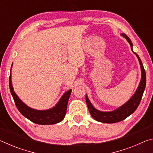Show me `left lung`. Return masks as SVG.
Listing matches in <instances>:
<instances>
[{
	"label": "left lung",
	"instance_id": "1",
	"mask_svg": "<svg viewBox=\"0 0 153 153\" xmlns=\"http://www.w3.org/2000/svg\"><path fill=\"white\" fill-rule=\"evenodd\" d=\"M121 36H123V37L128 40V42L129 43V45H130L131 51H132L133 53L135 54L138 59L139 63L141 67L142 78L138 89L136 90V92L134 93L132 97H131L130 99H129L128 102H126L123 105L121 106V107H119L115 111H111V112H102V111H100L96 109V108L93 107L92 103L90 102L88 98V97L86 95V104L90 113V115H91L92 117L94 118L95 120L99 121V122L106 123H117L119 122V121L125 120L126 118L128 117V116L131 115V114H132L134 111L136 110V108H138L140 102V100L142 99V95H143L145 87H146V72H145L142 61L140 60V59L139 56L133 51V45L132 43H131V40L129 39V37H128V36H126L125 33H121Z\"/></svg>",
	"mask_w": 153,
	"mask_h": 153
}]
</instances>
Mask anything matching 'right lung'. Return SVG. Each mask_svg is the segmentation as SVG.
I'll return each mask as SVG.
<instances>
[{
    "instance_id": "1",
    "label": "right lung",
    "mask_w": 153,
    "mask_h": 153,
    "mask_svg": "<svg viewBox=\"0 0 153 153\" xmlns=\"http://www.w3.org/2000/svg\"><path fill=\"white\" fill-rule=\"evenodd\" d=\"M9 88L17 109L24 117L33 123L40 125L55 124L61 122L65 116L67 103L71 93V90L65 93L55 107L48 110L39 111L27 107L15 94L12 86L11 74H10L9 76Z\"/></svg>"
}]
</instances>
